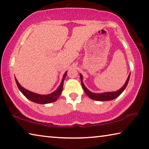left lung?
Here are the masks:
<instances>
[{
	"mask_svg": "<svg viewBox=\"0 0 149 149\" xmlns=\"http://www.w3.org/2000/svg\"><path fill=\"white\" fill-rule=\"evenodd\" d=\"M130 75H131V74H129L128 77H127V79L125 83L123 85L121 89H119V90H117L116 91H111V92H104V93H93L89 90L87 87L85 86L84 84L83 83V76L82 75L80 74V79H81V86L83 87V89L85 91V93H86V95L89 97V98H91V100H95V101H110V100H113L114 99L117 98L119 97L121 94L122 93V92L125 90V89L126 88V87L128 84V82L129 81V78H130Z\"/></svg>",
	"mask_w": 149,
	"mask_h": 149,
	"instance_id": "obj_1",
	"label": "left lung"
}]
</instances>
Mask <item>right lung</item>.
<instances>
[{
	"label": "right lung",
	"mask_w": 149,
	"mask_h": 149,
	"mask_svg": "<svg viewBox=\"0 0 149 149\" xmlns=\"http://www.w3.org/2000/svg\"><path fill=\"white\" fill-rule=\"evenodd\" d=\"M67 72H65V74H63L62 82H61L60 85L58 87V89H56V91L52 92V93L48 94V95H40V94H38L36 93H34V92L28 91L26 89L24 88L22 86H21V85L18 83V81H17L16 77L15 81L18 89H19V90L22 92L23 95L27 99H28V100L32 101V102L38 103V104H46V103H50L54 102V101L58 100L59 97L61 95L63 89V81H64L66 75H67Z\"/></svg>",
	"instance_id": "add662e5"
}]
</instances>
